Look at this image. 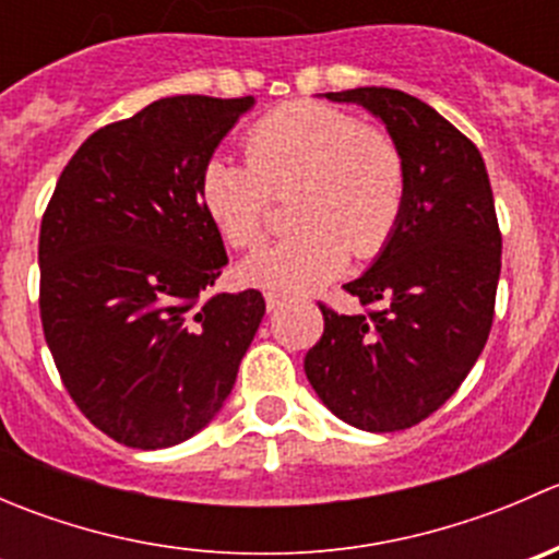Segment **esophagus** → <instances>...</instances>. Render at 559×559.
Listing matches in <instances>:
<instances>
[{"instance_id": "esophagus-1", "label": "esophagus", "mask_w": 559, "mask_h": 559, "mask_svg": "<svg viewBox=\"0 0 559 559\" xmlns=\"http://www.w3.org/2000/svg\"><path fill=\"white\" fill-rule=\"evenodd\" d=\"M264 302H267V311H278L286 302V297L278 295V292H267V295H264Z\"/></svg>"}]
</instances>
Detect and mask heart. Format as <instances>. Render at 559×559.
<instances>
[{
  "instance_id": "1",
  "label": "heart",
  "mask_w": 559,
  "mask_h": 559,
  "mask_svg": "<svg viewBox=\"0 0 559 559\" xmlns=\"http://www.w3.org/2000/svg\"><path fill=\"white\" fill-rule=\"evenodd\" d=\"M246 159L218 154L200 175L207 218L233 248L267 238L270 202L295 189V233L243 264L248 284L311 289L354 257H376L403 216L408 170L397 140L341 107L289 103L251 123Z\"/></svg>"
}]
</instances>
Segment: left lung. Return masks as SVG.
Listing matches in <instances>:
<instances>
[{
  "label": "left lung",
  "mask_w": 559,
  "mask_h": 559,
  "mask_svg": "<svg viewBox=\"0 0 559 559\" xmlns=\"http://www.w3.org/2000/svg\"><path fill=\"white\" fill-rule=\"evenodd\" d=\"M324 97L384 121L408 191L373 267L343 286L368 311L319 306L324 335L306 354V376L337 419L408 430L460 389L492 330L503 248L492 186L476 145L421 99L381 86Z\"/></svg>",
  "instance_id": "8db88e82"
}]
</instances>
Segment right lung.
<instances>
[{"label": "right lung", "instance_id": "1", "mask_svg": "<svg viewBox=\"0 0 559 559\" xmlns=\"http://www.w3.org/2000/svg\"><path fill=\"white\" fill-rule=\"evenodd\" d=\"M253 97L156 99L67 162L39 227V319L94 427L165 449L222 411L264 316L262 292L213 295L227 264L202 167Z\"/></svg>", "mask_w": 559, "mask_h": 559}]
</instances>
